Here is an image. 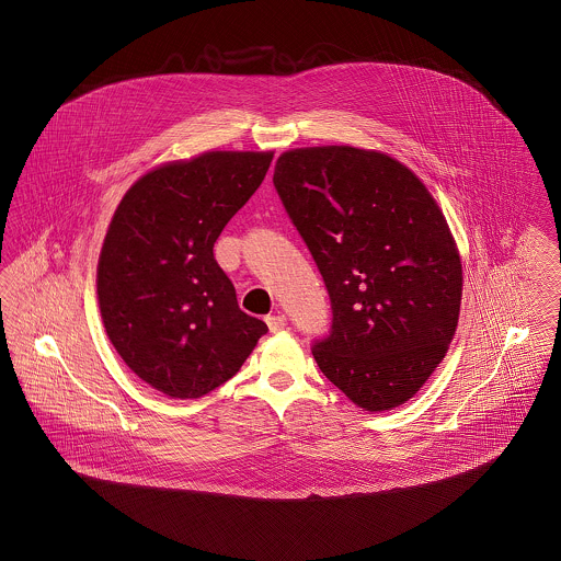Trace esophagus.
Returning <instances> with one entry per match:
<instances>
[{"label": "esophagus", "instance_id": "esophagus-1", "mask_svg": "<svg viewBox=\"0 0 561 561\" xmlns=\"http://www.w3.org/2000/svg\"><path fill=\"white\" fill-rule=\"evenodd\" d=\"M267 325L271 332H279L286 328V318L284 316H267Z\"/></svg>", "mask_w": 561, "mask_h": 561}]
</instances>
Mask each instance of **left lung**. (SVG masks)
<instances>
[{
  "instance_id": "8db88e82",
  "label": "left lung",
  "mask_w": 561,
  "mask_h": 561,
  "mask_svg": "<svg viewBox=\"0 0 561 561\" xmlns=\"http://www.w3.org/2000/svg\"><path fill=\"white\" fill-rule=\"evenodd\" d=\"M273 185L330 296V334L311 347L321 373L364 410L398 408L458 323L462 267L444 214L403 163L355 147L288 151Z\"/></svg>"
}]
</instances>
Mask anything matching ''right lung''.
Listing matches in <instances>:
<instances>
[{"instance_id":"right-lung-1","label":"right lung","mask_w":561,"mask_h":561,"mask_svg":"<svg viewBox=\"0 0 561 561\" xmlns=\"http://www.w3.org/2000/svg\"><path fill=\"white\" fill-rule=\"evenodd\" d=\"M271 160L213 151L161 165L113 214L96 282L103 323L128 368L170 398L210 393L267 334L265 321L241 311L214 241Z\"/></svg>"}]
</instances>
